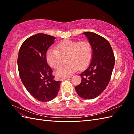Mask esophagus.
<instances>
[{
	"label": "esophagus",
	"mask_w": 134,
	"mask_h": 134,
	"mask_svg": "<svg viewBox=\"0 0 134 134\" xmlns=\"http://www.w3.org/2000/svg\"><path fill=\"white\" fill-rule=\"evenodd\" d=\"M71 76H69V77H63V78H62L60 79V80H65V79H68V78H70Z\"/></svg>",
	"instance_id": "esophagus-1"
}]
</instances>
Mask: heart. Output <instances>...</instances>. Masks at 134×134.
Returning a JSON list of instances; mask_svg holds the SVG:
<instances>
[{"label":"heart","instance_id":"heart-1","mask_svg":"<svg viewBox=\"0 0 134 134\" xmlns=\"http://www.w3.org/2000/svg\"><path fill=\"white\" fill-rule=\"evenodd\" d=\"M57 49L49 48L46 54V60L49 66L55 70L60 67L62 57H66V66L60 67L56 75L59 77L70 76L79 69L83 70L88 67L92 57L91 43L87 40H66L58 43Z\"/></svg>","mask_w":134,"mask_h":134}]
</instances>
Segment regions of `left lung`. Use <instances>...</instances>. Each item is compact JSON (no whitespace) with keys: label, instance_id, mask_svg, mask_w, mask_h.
<instances>
[{"label":"left lung","instance_id":"left-lung-1","mask_svg":"<svg viewBox=\"0 0 134 134\" xmlns=\"http://www.w3.org/2000/svg\"><path fill=\"white\" fill-rule=\"evenodd\" d=\"M92 48L90 66L79 75L82 82L75 87L78 95L86 99L97 97L107 87L115 64V57L108 40L94 32H86Z\"/></svg>","mask_w":134,"mask_h":134}]
</instances>
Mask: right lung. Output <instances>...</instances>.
<instances>
[{"mask_svg":"<svg viewBox=\"0 0 134 134\" xmlns=\"http://www.w3.org/2000/svg\"><path fill=\"white\" fill-rule=\"evenodd\" d=\"M55 39L54 36L37 34L25 40L19 51L18 67L21 82L28 92L40 102L52 100L59 91L61 82L54 80L46 58Z\"/></svg>","mask_w":134,"mask_h":134,"instance_id":"obj_1","label":"right lung"}]
</instances>
